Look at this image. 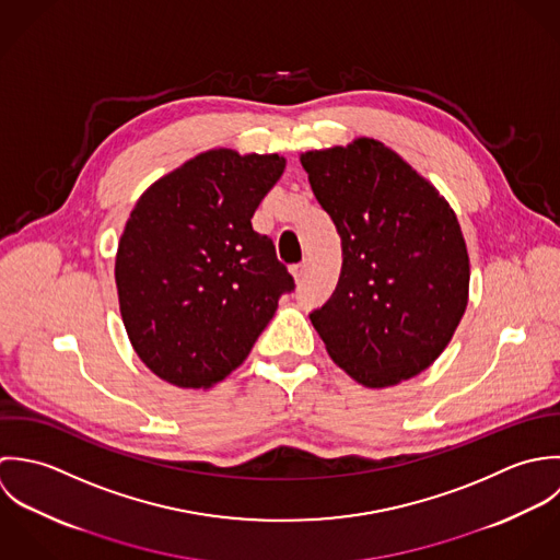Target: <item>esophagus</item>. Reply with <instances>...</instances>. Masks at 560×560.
I'll return each instance as SVG.
<instances>
[{
    "mask_svg": "<svg viewBox=\"0 0 560 560\" xmlns=\"http://www.w3.org/2000/svg\"><path fill=\"white\" fill-rule=\"evenodd\" d=\"M305 275H307V264H299L292 268V277H294L296 285H301L305 281Z\"/></svg>",
    "mask_w": 560,
    "mask_h": 560,
    "instance_id": "1",
    "label": "esophagus"
}]
</instances>
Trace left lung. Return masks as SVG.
<instances>
[{
    "label": "left lung",
    "mask_w": 560,
    "mask_h": 560,
    "mask_svg": "<svg viewBox=\"0 0 560 560\" xmlns=\"http://www.w3.org/2000/svg\"><path fill=\"white\" fill-rule=\"evenodd\" d=\"M341 237L334 296L314 314L329 357L370 389L424 372L469 296V255L440 190L374 138L301 153Z\"/></svg>",
    "instance_id": "obj_1"
}]
</instances>
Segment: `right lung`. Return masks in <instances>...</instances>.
I'll return each instance as SVG.
<instances>
[{"instance_id": "add662e5", "label": "right lung", "mask_w": 560, "mask_h": 560, "mask_svg": "<svg viewBox=\"0 0 560 560\" xmlns=\"http://www.w3.org/2000/svg\"><path fill=\"white\" fill-rule=\"evenodd\" d=\"M285 171L279 153L203 151L153 182L118 240L120 318L162 381L208 389L250 352L294 279L250 219Z\"/></svg>"}]
</instances>
